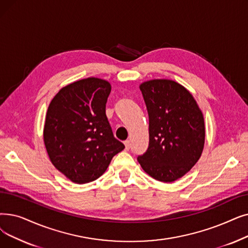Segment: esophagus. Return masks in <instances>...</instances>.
Here are the masks:
<instances>
[{
	"label": "esophagus",
	"mask_w": 248,
	"mask_h": 248,
	"mask_svg": "<svg viewBox=\"0 0 248 248\" xmlns=\"http://www.w3.org/2000/svg\"><path fill=\"white\" fill-rule=\"evenodd\" d=\"M124 146H125V150H130V148H131V142H130V141H125V142H124Z\"/></svg>",
	"instance_id": "esophagus-1"
}]
</instances>
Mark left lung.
Returning <instances> with one entry per match:
<instances>
[{
    "label": "left lung",
    "instance_id": "obj_1",
    "mask_svg": "<svg viewBox=\"0 0 248 248\" xmlns=\"http://www.w3.org/2000/svg\"><path fill=\"white\" fill-rule=\"evenodd\" d=\"M140 90L149 115V147L138 161L151 177L172 182L186 174L202 153V112L190 92L175 81L150 80Z\"/></svg>",
    "mask_w": 248,
    "mask_h": 248
}]
</instances>
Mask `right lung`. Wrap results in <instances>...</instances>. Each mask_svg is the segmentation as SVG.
<instances>
[{
  "label": "right lung",
  "mask_w": 248,
  "mask_h": 248,
  "mask_svg": "<svg viewBox=\"0 0 248 248\" xmlns=\"http://www.w3.org/2000/svg\"><path fill=\"white\" fill-rule=\"evenodd\" d=\"M110 91L108 82L91 77L64 86L49 103L45 145L53 166L75 184L100 177L124 149L105 113Z\"/></svg>",
  "instance_id": "right-lung-1"
}]
</instances>
